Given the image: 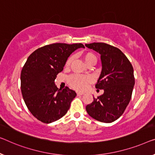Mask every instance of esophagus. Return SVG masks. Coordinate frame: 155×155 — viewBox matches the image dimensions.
I'll return each instance as SVG.
<instances>
[{"label": "esophagus", "mask_w": 155, "mask_h": 155, "mask_svg": "<svg viewBox=\"0 0 155 155\" xmlns=\"http://www.w3.org/2000/svg\"><path fill=\"white\" fill-rule=\"evenodd\" d=\"M77 94L78 96H80V95H83L84 94V92H77Z\"/></svg>", "instance_id": "1"}]
</instances>
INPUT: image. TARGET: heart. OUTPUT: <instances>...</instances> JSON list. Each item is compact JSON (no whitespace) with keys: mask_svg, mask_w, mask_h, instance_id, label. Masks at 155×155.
<instances>
[{"mask_svg":"<svg viewBox=\"0 0 155 155\" xmlns=\"http://www.w3.org/2000/svg\"><path fill=\"white\" fill-rule=\"evenodd\" d=\"M84 58L87 65L91 64H94L97 63V58L96 55L94 53L88 51L85 52L84 54ZM73 60L72 56H70L67 60L65 63V67L68 68L70 65ZM68 84L71 87H72L73 88H74L77 91H83L85 87H87V84L91 81V78L87 76H83L80 74H72L68 78Z\"/></svg>","mask_w":155,"mask_h":155,"instance_id":"heart-1","label":"heart"}]
</instances>
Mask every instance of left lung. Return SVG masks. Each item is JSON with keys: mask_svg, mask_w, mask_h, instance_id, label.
I'll use <instances>...</instances> for the list:
<instances>
[{"mask_svg": "<svg viewBox=\"0 0 155 155\" xmlns=\"http://www.w3.org/2000/svg\"><path fill=\"white\" fill-rule=\"evenodd\" d=\"M101 55L102 70L95 85L104 94L85 107L97 120L110 123L123 114L131 98L135 84L132 64L118 48L103 42L85 44Z\"/></svg>", "mask_w": 155, "mask_h": 155, "instance_id": "1", "label": "left lung"}]
</instances>
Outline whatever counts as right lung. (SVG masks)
<instances>
[{
  "label": "right lung",
  "instance_id": "obj_1",
  "mask_svg": "<svg viewBox=\"0 0 155 155\" xmlns=\"http://www.w3.org/2000/svg\"><path fill=\"white\" fill-rule=\"evenodd\" d=\"M85 48L81 43H54L44 46L29 55L21 73V90L30 112L44 123L56 121L67 114L76 92L55 85L57 74L72 52Z\"/></svg>",
  "mask_w": 155,
  "mask_h": 155
}]
</instances>
